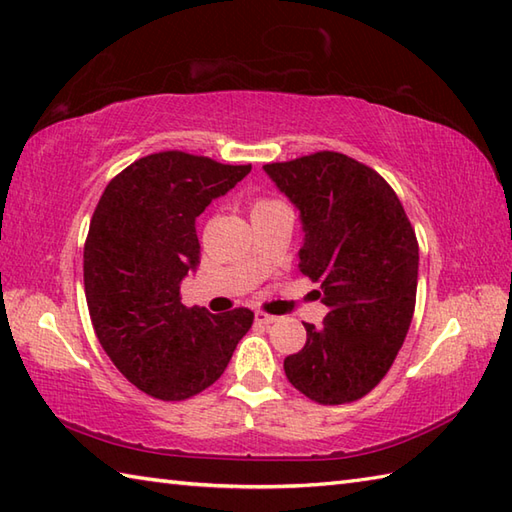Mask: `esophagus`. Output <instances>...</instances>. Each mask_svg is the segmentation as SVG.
<instances>
[{
    "instance_id": "34e87169",
    "label": "esophagus",
    "mask_w": 512,
    "mask_h": 512,
    "mask_svg": "<svg viewBox=\"0 0 512 512\" xmlns=\"http://www.w3.org/2000/svg\"><path fill=\"white\" fill-rule=\"evenodd\" d=\"M255 323L270 325V323H277V317H273V314H266V312H255Z\"/></svg>"
}]
</instances>
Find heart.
Listing matches in <instances>:
<instances>
[{
	"label": "heart",
	"instance_id": "1",
	"mask_svg": "<svg viewBox=\"0 0 512 512\" xmlns=\"http://www.w3.org/2000/svg\"><path fill=\"white\" fill-rule=\"evenodd\" d=\"M277 204H281V202H275V200H259V202H255V206H253V213L266 211V209H270V206H277Z\"/></svg>",
	"mask_w": 512,
	"mask_h": 512
}]
</instances>
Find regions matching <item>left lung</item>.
Wrapping results in <instances>:
<instances>
[{
	"instance_id": "obj_1",
	"label": "left lung",
	"mask_w": 512,
	"mask_h": 512,
	"mask_svg": "<svg viewBox=\"0 0 512 512\" xmlns=\"http://www.w3.org/2000/svg\"><path fill=\"white\" fill-rule=\"evenodd\" d=\"M295 204L299 270L319 281L323 325L284 361L301 394L343 405L369 394L405 343L416 308L418 242L394 189L354 158L319 151L264 165Z\"/></svg>"
}]
</instances>
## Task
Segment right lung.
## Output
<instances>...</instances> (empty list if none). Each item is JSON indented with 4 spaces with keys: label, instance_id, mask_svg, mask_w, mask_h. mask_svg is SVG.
<instances>
[{
    "label": "right lung",
    "instance_id": "1",
    "mask_svg": "<svg viewBox=\"0 0 512 512\" xmlns=\"http://www.w3.org/2000/svg\"><path fill=\"white\" fill-rule=\"evenodd\" d=\"M250 173L162 151L107 184L83 250L94 332L118 372L145 394L184 400L224 374L253 312L184 308L180 284L200 264L195 220Z\"/></svg>",
    "mask_w": 512,
    "mask_h": 512
}]
</instances>
